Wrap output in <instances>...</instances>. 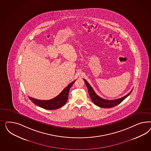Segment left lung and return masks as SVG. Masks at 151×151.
<instances>
[{"label":"left lung","instance_id":"obj_1","mask_svg":"<svg viewBox=\"0 0 151 151\" xmlns=\"http://www.w3.org/2000/svg\"><path fill=\"white\" fill-rule=\"evenodd\" d=\"M83 80L87 86L88 93L90 96L92 101L93 102V104L95 105H96L97 106H99L100 107H102V108H111V107H113L116 106L118 105L121 102H122L126 97H127L131 94V92L132 91V90L126 96H124L120 99H116V100H105L104 99H102L100 97H99L96 94L94 91L93 89L92 88V87L90 85V84L87 82V81L85 79H83Z\"/></svg>","mask_w":151,"mask_h":151}]
</instances>
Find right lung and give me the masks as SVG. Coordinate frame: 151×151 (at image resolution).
<instances>
[{"instance_id":"obj_1","label":"right lung","mask_w":151,"mask_h":151,"mask_svg":"<svg viewBox=\"0 0 151 151\" xmlns=\"http://www.w3.org/2000/svg\"><path fill=\"white\" fill-rule=\"evenodd\" d=\"M76 80L70 83L67 87H65L59 95L49 100H40L34 99L29 96L31 101L37 106L46 110H52L59 109L66 104L68 99L70 89Z\"/></svg>"}]
</instances>
